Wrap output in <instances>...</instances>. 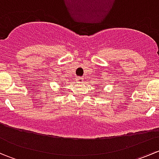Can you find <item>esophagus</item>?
Masks as SVG:
<instances>
[{
	"label": "esophagus",
	"instance_id": "esophagus-1",
	"mask_svg": "<svg viewBox=\"0 0 159 159\" xmlns=\"http://www.w3.org/2000/svg\"><path fill=\"white\" fill-rule=\"evenodd\" d=\"M75 81H76L77 83H82L83 81H84V78H81V77H77V78H75Z\"/></svg>",
	"mask_w": 159,
	"mask_h": 159
}]
</instances>
